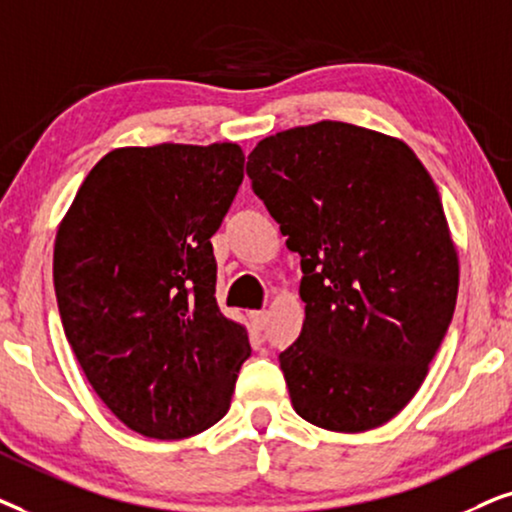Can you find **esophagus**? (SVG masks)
<instances>
[{"label":"esophagus","mask_w":512,"mask_h":512,"mask_svg":"<svg viewBox=\"0 0 512 512\" xmlns=\"http://www.w3.org/2000/svg\"><path fill=\"white\" fill-rule=\"evenodd\" d=\"M250 325L252 330H264L269 323V313L267 311H250Z\"/></svg>","instance_id":"1"}]
</instances>
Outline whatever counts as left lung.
Returning a JSON list of instances; mask_svg holds the SVG:
<instances>
[{
    "label": "left lung",
    "instance_id": "8db88e82",
    "mask_svg": "<svg viewBox=\"0 0 512 512\" xmlns=\"http://www.w3.org/2000/svg\"><path fill=\"white\" fill-rule=\"evenodd\" d=\"M245 170L302 257V335L278 358L292 407L325 431L384 426L424 384L459 295L433 177L403 140L344 121L269 135Z\"/></svg>",
    "mask_w": 512,
    "mask_h": 512
}]
</instances>
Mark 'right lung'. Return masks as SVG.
I'll return each instance as SVG.
<instances>
[{
  "label": "right lung",
  "instance_id": "right-lung-1",
  "mask_svg": "<svg viewBox=\"0 0 512 512\" xmlns=\"http://www.w3.org/2000/svg\"><path fill=\"white\" fill-rule=\"evenodd\" d=\"M243 163L236 142L112 149L58 227L67 342L109 412L147 438L217 424L250 356L248 330L217 306L210 245Z\"/></svg>",
  "mask_w": 512,
  "mask_h": 512
}]
</instances>
